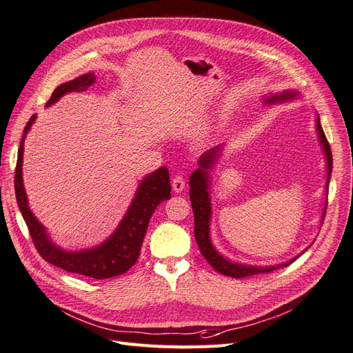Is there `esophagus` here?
Instances as JSON below:
<instances>
[{"instance_id": "esophagus-1", "label": "esophagus", "mask_w": 353, "mask_h": 353, "mask_svg": "<svg viewBox=\"0 0 353 353\" xmlns=\"http://www.w3.org/2000/svg\"><path fill=\"white\" fill-rule=\"evenodd\" d=\"M172 186H173L174 193H181V192L185 190V186H186L185 179L181 177V176H176V177L173 179V181H172Z\"/></svg>"}]
</instances>
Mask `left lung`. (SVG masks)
<instances>
[{"label": "left lung", "mask_w": 353, "mask_h": 353, "mask_svg": "<svg viewBox=\"0 0 353 353\" xmlns=\"http://www.w3.org/2000/svg\"><path fill=\"white\" fill-rule=\"evenodd\" d=\"M301 94L294 89H286L283 92H276L272 94L270 92L268 95L263 97V104L264 105H277V104H286V102H292L294 99H299ZM315 130L318 136V142H320L321 151L324 154V160H325V188H324V195L325 201L323 203V211H321V220L320 225H323L324 217H325V210H327V195H328V183H330V177H332V170H333V157H332V150H330V145L327 142V138L324 134V130L321 128V121L320 116L315 114ZM225 143L217 145L211 148L207 152H203L198 158V168L193 172L189 177V196H190V203H192V210H193V217H195V241L199 246V251L205 258L210 265L217 270L219 272L224 276L234 277V279H242L246 276H254L258 274V272H270L272 270H277L280 267H286L292 264L294 259H298L306 249L310 246H306L301 254L296 256H293L284 263L274 264V265H251V264H243V263H237V261H233L230 258L224 256L217 248L214 246L212 239H211V220H212V196H211V186H212V176L211 172L214 167L219 164V160L223 155Z\"/></svg>", "instance_id": "obj_1"}]
</instances>
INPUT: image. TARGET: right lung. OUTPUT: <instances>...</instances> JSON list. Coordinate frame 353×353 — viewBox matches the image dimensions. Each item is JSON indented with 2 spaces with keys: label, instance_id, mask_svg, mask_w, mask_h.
Returning <instances> with one entry per match:
<instances>
[{
  "label": "right lung",
  "instance_id": "add662e5",
  "mask_svg": "<svg viewBox=\"0 0 353 353\" xmlns=\"http://www.w3.org/2000/svg\"><path fill=\"white\" fill-rule=\"evenodd\" d=\"M95 82L97 76L92 72L65 82L54 90L45 107H51L65 94L73 92V90H83ZM35 120L37 114L32 116L28 121L23 138H21L20 142L14 189L19 210L28 224L32 241L35 243L38 252L50 264L69 272H74V274L92 277L97 280L111 279L123 274L138 261L151 215L161 202L172 198V195H170L172 186H170V174L167 167L157 168L155 172L146 174L139 181L138 189L134 192V196L126 214L123 215L117 229L104 242L92 248L69 251V249H64L52 241L48 230L45 229L43 224L35 217V214L30 211L29 207L23 185V151L26 134L29 133Z\"/></svg>",
  "mask_w": 353,
  "mask_h": 353
}]
</instances>
